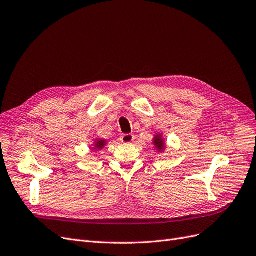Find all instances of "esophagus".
Instances as JSON below:
<instances>
[{
    "label": "esophagus",
    "mask_w": 256,
    "mask_h": 256,
    "mask_svg": "<svg viewBox=\"0 0 256 256\" xmlns=\"http://www.w3.org/2000/svg\"><path fill=\"white\" fill-rule=\"evenodd\" d=\"M134 139H135V136L133 134H124V135H122L121 138H120V140L123 144L133 142Z\"/></svg>",
    "instance_id": "34e87169"
}]
</instances>
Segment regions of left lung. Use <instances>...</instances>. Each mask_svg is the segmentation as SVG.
Masks as SVG:
<instances>
[{
	"label": "left lung",
	"mask_w": 256,
	"mask_h": 256,
	"mask_svg": "<svg viewBox=\"0 0 256 256\" xmlns=\"http://www.w3.org/2000/svg\"><path fill=\"white\" fill-rule=\"evenodd\" d=\"M154 144L158 150H162V148H164V142H162L160 135H158L154 138Z\"/></svg>",
	"instance_id": "8db88e82"
}]
</instances>
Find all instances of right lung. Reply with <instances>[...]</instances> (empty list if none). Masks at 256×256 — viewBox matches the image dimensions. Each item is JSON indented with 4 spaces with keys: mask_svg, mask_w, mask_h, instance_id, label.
Here are the masks:
<instances>
[{
    "mask_svg": "<svg viewBox=\"0 0 256 256\" xmlns=\"http://www.w3.org/2000/svg\"><path fill=\"white\" fill-rule=\"evenodd\" d=\"M104 146H105V140H98L96 144V146L98 149H101V148H103Z\"/></svg>",
    "mask_w": 256,
    "mask_h": 256,
    "instance_id": "obj_1",
    "label": "right lung"
}]
</instances>
